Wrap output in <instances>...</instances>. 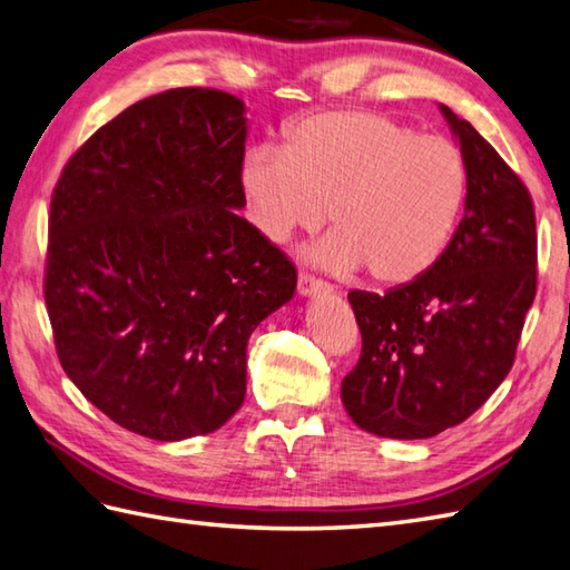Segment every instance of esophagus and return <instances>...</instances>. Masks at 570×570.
<instances>
[{"label":"esophagus","instance_id":"1","mask_svg":"<svg viewBox=\"0 0 570 570\" xmlns=\"http://www.w3.org/2000/svg\"><path fill=\"white\" fill-rule=\"evenodd\" d=\"M331 292V286L323 282V278L313 276L311 272H301L298 274V294L301 296H313V294H325Z\"/></svg>","mask_w":570,"mask_h":570}]
</instances>
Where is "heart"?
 Listing matches in <instances>:
<instances>
[{
	"mask_svg": "<svg viewBox=\"0 0 570 570\" xmlns=\"http://www.w3.org/2000/svg\"><path fill=\"white\" fill-rule=\"evenodd\" d=\"M249 220L272 242L318 229L325 269L357 266L382 286L409 284L443 257L465 208L470 171L445 137L380 112L323 110L284 131V149L257 147L239 166Z\"/></svg>",
	"mask_w": 570,
	"mask_h": 570,
	"instance_id": "heart-1",
	"label": "heart"
}]
</instances>
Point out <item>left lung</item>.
Returning a JSON list of instances; mask_svg holds the SVG:
<instances>
[{
  "label": "left lung",
  "mask_w": 570,
  "mask_h": 570,
  "mask_svg": "<svg viewBox=\"0 0 570 570\" xmlns=\"http://www.w3.org/2000/svg\"><path fill=\"white\" fill-rule=\"evenodd\" d=\"M441 112L470 171L465 215L426 274L386 294L350 292L362 335L343 404L360 429L431 439L488 402L514 365L537 296L534 203L475 127Z\"/></svg>",
  "instance_id": "8db88e82"
}]
</instances>
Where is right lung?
<instances>
[{
    "label": "right lung",
    "instance_id": "1",
    "mask_svg": "<svg viewBox=\"0 0 570 570\" xmlns=\"http://www.w3.org/2000/svg\"><path fill=\"white\" fill-rule=\"evenodd\" d=\"M245 105L176 88L102 125L51 196L43 298L72 384L154 441L210 433L247 392L252 331L296 266L239 217Z\"/></svg>",
    "mask_w": 570,
    "mask_h": 570
}]
</instances>
